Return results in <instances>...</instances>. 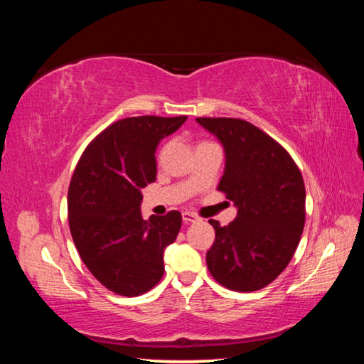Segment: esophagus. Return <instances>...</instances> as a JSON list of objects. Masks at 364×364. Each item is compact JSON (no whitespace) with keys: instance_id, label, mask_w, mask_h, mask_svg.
I'll return each mask as SVG.
<instances>
[{"instance_id":"1","label":"esophagus","mask_w":364,"mask_h":364,"mask_svg":"<svg viewBox=\"0 0 364 364\" xmlns=\"http://www.w3.org/2000/svg\"><path fill=\"white\" fill-rule=\"evenodd\" d=\"M183 221H184V223H186V225H191V223H197V221H199V218H197L194 213L184 212V213H183Z\"/></svg>"}]
</instances>
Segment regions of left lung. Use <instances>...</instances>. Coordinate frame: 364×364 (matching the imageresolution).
<instances>
[{
    "mask_svg": "<svg viewBox=\"0 0 364 364\" xmlns=\"http://www.w3.org/2000/svg\"><path fill=\"white\" fill-rule=\"evenodd\" d=\"M225 151L218 189L237 215L228 226L208 220L215 242L207 268L221 286L254 292L284 271L305 225V184L284 147L241 119H196Z\"/></svg>",
    "mask_w": 364,
    "mask_h": 364,
    "instance_id": "1",
    "label": "left lung"
}]
</instances>
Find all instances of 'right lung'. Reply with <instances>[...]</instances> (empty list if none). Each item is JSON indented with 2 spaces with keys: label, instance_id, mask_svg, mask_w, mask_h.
<instances>
[{
  "label": "right lung",
  "instance_id": "add662e5",
  "mask_svg": "<svg viewBox=\"0 0 364 364\" xmlns=\"http://www.w3.org/2000/svg\"><path fill=\"white\" fill-rule=\"evenodd\" d=\"M188 117H130L86 147L69 188V225L86 268L104 287L133 297L164 276V252L181 228V213L141 215V189L156 180V151Z\"/></svg>",
  "mask_w": 364,
  "mask_h": 364
}]
</instances>
